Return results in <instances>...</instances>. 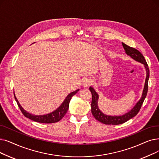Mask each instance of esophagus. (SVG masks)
I'll use <instances>...</instances> for the list:
<instances>
[{
    "label": "esophagus",
    "mask_w": 159,
    "mask_h": 159,
    "mask_svg": "<svg viewBox=\"0 0 159 159\" xmlns=\"http://www.w3.org/2000/svg\"><path fill=\"white\" fill-rule=\"evenodd\" d=\"M93 82V80L90 77H86L82 80V86L84 87H88V86L90 85Z\"/></svg>",
    "instance_id": "esophagus-1"
}]
</instances>
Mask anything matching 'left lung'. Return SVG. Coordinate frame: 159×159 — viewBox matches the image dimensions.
Returning <instances> with one entry per match:
<instances>
[{"label":"left lung","mask_w":159,"mask_h":159,"mask_svg":"<svg viewBox=\"0 0 159 159\" xmlns=\"http://www.w3.org/2000/svg\"><path fill=\"white\" fill-rule=\"evenodd\" d=\"M122 45L125 51V53L127 55H129V56H130L134 60L139 61V62L144 65V67L146 68V81H145L143 90L140 99L138 101L135 106L131 109L129 112L121 116H108L103 114L98 107L99 95L95 91V89L92 87H89V90H90L92 95V100L91 104L92 113L97 120H98L99 121L102 123L106 124V125H120V124H122L129 120L130 119L133 118V117H134L140 111L141 107L143 104V102L147 95L148 90V80L149 77V70L146 60H145L142 54L139 51H138L137 49H134V48L127 45L124 43H122Z\"/></svg>","instance_id":"8db88e82"}]
</instances>
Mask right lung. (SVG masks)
Instances as JSON below:
<instances>
[{
    "label": "right lung",
    "mask_w": 159,
    "mask_h": 159,
    "mask_svg": "<svg viewBox=\"0 0 159 159\" xmlns=\"http://www.w3.org/2000/svg\"><path fill=\"white\" fill-rule=\"evenodd\" d=\"M79 90V89L75 90V92H73L69 94L64 101V102L57 110H55L54 111H53L51 113L47 114L46 115H33L31 114L29 112H27L26 110H25L22 107L20 106L19 104V102L16 98V95L14 93V97L17 103L18 107H19L20 111L23 113V114L27 118H29L30 120H32L34 121L39 122V123H56L59 121L60 120L62 119L63 117L66 115L67 113L68 108H69V105H70V102L71 99L72 97L77 93Z\"/></svg>",
    "instance_id": "right-lung-1"
}]
</instances>
